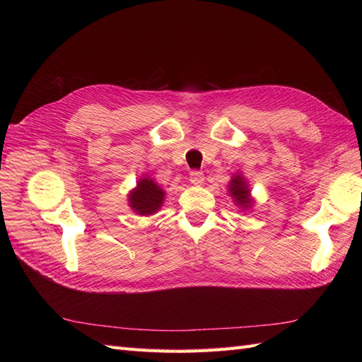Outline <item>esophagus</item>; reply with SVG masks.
<instances>
[{
	"label": "esophagus",
	"instance_id": "1",
	"mask_svg": "<svg viewBox=\"0 0 362 362\" xmlns=\"http://www.w3.org/2000/svg\"><path fill=\"white\" fill-rule=\"evenodd\" d=\"M190 181L194 185H201L204 182V173L201 170H192L190 172Z\"/></svg>",
	"mask_w": 362,
	"mask_h": 362
}]
</instances>
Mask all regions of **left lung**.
<instances>
[{
    "mask_svg": "<svg viewBox=\"0 0 362 362\" xmlns=\"http://www.w3.org/2000/svg\"><path fill=\"white\" fill-rule=\"evenodd\" d=\"M229 192H231V194H233V198L237 201V204H240V205H243V206H247V205H250V198H249V189H247V185H246V182H245V180L240 177H235V178H233V181L229 182Z\"/></svg>",
    "mask_w": 362,
    "mask_h": 362,
    "instance_id": "1",
    "label": "left lung"
}]
</instances>
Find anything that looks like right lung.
Instances as JSON below:
<instances>
[{
    "mask_svg": "<svg viewBox=\"0 0 362 362\" xmlns=\"http://www.w3.org/2000/svg\"><path fill=\"white\" fill-rule=\"evenodd\" d=\"M164 192L152 180H141L137 189L129 194V205L137 214L146 216L156 213L163 204Z\"/></svg>",
    "mask_w": 362,
    "mask_h": 362,
    "instance_id": "obj_1",
    "label": "right lung"
}]
</instances>
